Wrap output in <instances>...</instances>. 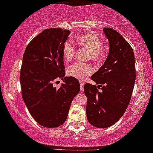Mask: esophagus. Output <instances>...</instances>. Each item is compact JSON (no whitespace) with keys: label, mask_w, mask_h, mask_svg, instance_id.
Instances as JSON below:
<instances>
[{"label":"esophagus","mask_w":153,"mask_h":153,"mask_svg":"<svg viewBox=\"0 0 153 153\" xmlns=\"http://www.w3.org/2000/svg\"><path fill=\"white\" fill-rule=\"evenodd\" d=\"M80 82V85H81V91H83L84 90V82L81 81H79Z\"/></svg>","instance_id":"esophagus-1"}]
</instances>
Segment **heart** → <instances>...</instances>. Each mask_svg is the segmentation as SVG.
I'll return each instance as SVG.
<instances>
[{
  "label": "heart",
  "instance_id": "obj_1",
  "mask_svg": "<svg viewBox=\"0 0 153 153\" xmlns=\"http://www.w3.org/2000/svg\"><path fill=\"white\" fill-rule=\"evenodd\" d=\"M75 42L78 47L88 50L87 59L95 62H101L106 57V49L103 47V40L101 37L92 32H84L77 35ZM75 47L73 42L67 41L62 49L63 58L69 63L73 59L75 53ZM95 72V67L88 63H75L67 68V73L69 76L78 80H84Z\"/></svg>",
  "mask_w": 153,
  "mask_h": 153
}]
</instances>
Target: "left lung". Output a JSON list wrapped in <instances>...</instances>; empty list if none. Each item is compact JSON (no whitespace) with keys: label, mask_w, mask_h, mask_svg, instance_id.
Masks as SVG:
<instances>
[{"label":"left lung","mask_w":153,"mask_h":153,"mask_svg":"<svg viewBox=\"0 0 153 153\" xmlns=\"http://www.w3.org/2000/svg\"><path fill=\"white\" fill-rule=\"evenodd\" d=\"M104 33L109 40V55L104 65L91 77L98 86L86 83L84 87L87 120L98 128L112 126L122 117L135 81V55L131 46L115 29L105 27Z\"/></svg>","instance_id":"left-lung-1"}]
</instances>
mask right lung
<instances>
[{"label":"right lung","mask_w":153,"mask_h":153,"mask_svg":"<svg viewBox=\"0 0 153 153\" xmlns=\"http://www.w3.org/2000/svg\"><path fill=\"white\" fill-rule=\"evenodd\" d=\"M69 34L67 29H45L29 42L23 56V100L35 121L45 127H58L65 122L81 88L78 79L64 77L62 49ZM57 79L64 80L60 88L53 86Z\"/></svg>","instance_id":"1"}]
</instances>
